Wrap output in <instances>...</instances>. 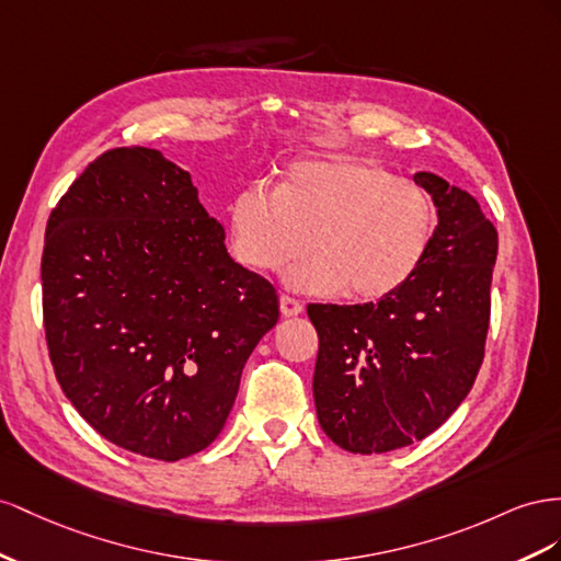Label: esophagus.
Returning <instances> with one entry per match:
<instances>
[{
	"label": "esophagus",
	"instance_id": "obj_1",
	"mask_svg": "<svg viewBox=\"0 0 561 561\" xmlns=\"http://www.w3.org/2000/svg\"><path fill=\"white\" fill-rule=\"evenodd\" d=\"M279 310H282L284 317H296V314L302 312V302L291 298V296H282L279 298Z\"/></svg>",
	"mask_w": 561,
	"mask_h": 561
}]
</instances>
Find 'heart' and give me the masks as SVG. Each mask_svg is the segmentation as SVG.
I'll return each mask as SVG.
<instances>
[{"mask_svg":"<svg viewBox=\"0 0 561 561\" xmlns=\"http://www.w3.org/2000/svg\"><path fill=\"white\" fill-rule=\"evenodd\" d=\"M437 230V206L419 183L357 157H312L277 187L251 185L230 204V249L253 272H277L302 294L386 298L419 272Z\"/></svg>","mask_w":561,"mask_h":561,"instance_id":"heart-1","label":"heart"}]
</instances>
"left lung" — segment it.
Here are the masks:
<instances>
[{
    "instance_id": "1",
    "label": "left lung",
    "mask_w": 561,
    "mask_h": 561,
    "mask_svg": "<svg viewBox=\"0 0 561 561\" xmlns=\"http://www.w3.org/2000/svg\"><path fill=\"white\" fill-rule=\"evenodd\" d=\"M413 181L439 218L419 272L376 302L308 306L317 419L352 454L425 439L468 397L484 359L499 232L470 192L427 171Z\"/></svg>"
}]
</instances>
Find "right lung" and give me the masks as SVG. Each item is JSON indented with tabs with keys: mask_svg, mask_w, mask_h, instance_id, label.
<instances>
[{
	"mask_svg": "<svg viewBox=\"0 0 561 561\" xmlns=\"http://www.w3.org/2000/svg\"><path fill=\"white\" fill-rule=\"evenodd\" d=\"M42 310L79 415L122 449L171 462L218 437L279 300L230 259L190 173L131 146L95 157L51 211Z\"/></svg>",
	"mask_w": 561,
	"mask_h": 561,
	"instance_id": "obj_1",
	"label": "right lung"
}]
</instances>
